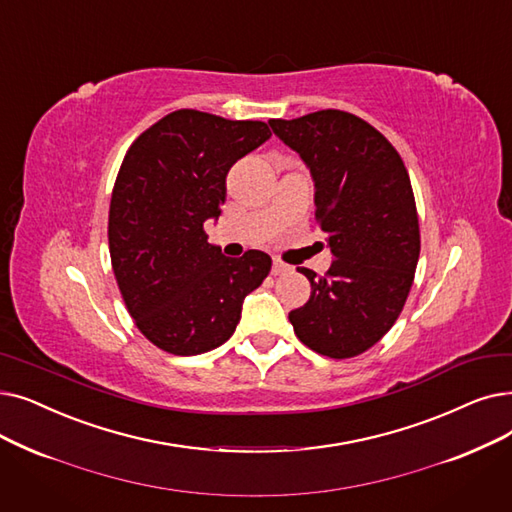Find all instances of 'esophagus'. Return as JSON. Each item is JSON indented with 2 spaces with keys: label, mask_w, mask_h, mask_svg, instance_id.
<instances>
[{
  "label": "esophagus",
  "mask_w": 512,
  "mask_h": 512,
  "mask_svg": "<svg viewBox=\"0 0 512 512\" xmlns=\"http://www.w3.org/2000/svg\"><path fill=\"white\" fill-rule=\"evenodd\" d=\"M288 270H291V265L282 263L280 259H274V263H272V274H274V276H282V274H286Z\"/></svg>",
  "instance_id": "1"
}]
</instances>
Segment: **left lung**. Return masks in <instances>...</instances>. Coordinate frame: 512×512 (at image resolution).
Here are the masks:
<instances>
[{"label": "left lung", "mask_w": 512, "mask_h": 512, "mask_svg": "<svg viewBox=\"0 0 512 512\" xmlns=\"http://www.w3.org/2000/svg\"><path fill=\"white\" fill-rule=\"evenodd\" d=\"M270 127L311 173L316 219L335 259L322 278L299 270L311 295L288 320L309 349L353 358L387 335L414 280L420 232L408 171L381 131L343 110Z\"/></svg>", "instance_id": "left-lung-1"}]
</instances>
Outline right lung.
Wrapping results in <instances>:
<instances>
[{"label":"right lung","mask_w":512,"mask_h":512,"mask_svg":"<svg viewBox=\"0 0 512 512\" xmlns=\"http://www.w3.org/2000/svg\"><path fill=\"white\" fill-rule=\"evenodd\" d=\"M272 138L268 123L175 110L127 150L108 213V247L119 291L142 335L173 355L226 343L242 301L270 274L272 257H226L205 221L226 201V177Z\"/></svg>","instance_id":"right-lung-1"}]
</instances>
